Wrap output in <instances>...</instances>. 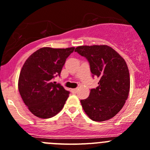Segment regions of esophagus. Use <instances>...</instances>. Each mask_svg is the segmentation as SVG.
Instances as JSON below:
<instances>
[{
    "label": "esophagus",
    "instance_id": "34e87169",
    "mask_svg": "<svg viewBox=\"0 0 150 150\" xmlns=\"http://www.w3.org/2000/svg\"><path fill=\"white\" fill-rule=\"evenodd\" d=\"M71 91L73 93H75L78 91V89L77 88H74V89H71Z\"/></svg>",
    "mask_w": 150,
    "mask_h": 150
}]
</instances>
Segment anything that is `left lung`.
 <instances>
[{
	"mask_svg": "<svg viewBox=\"0 0 150 150\" xmlns=\"http://www.w3.org/2000/svg\"><path fill=\"white\" fill-rule=\"evenodd\" d=\"M75 52L86 57L91 73L100 79L98 87L81 100L91 119L103 122L114 117L124 106L130 90L129 70L125 59L107 45L79 46Z\"/></svg>",
	"mask_w": 150,
	"mask_h": 150,
	"instance_id": "left-lung-1",
	"label": "left lung"
}]
</instances>
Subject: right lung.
Segmentation results:
<instances>
[{"mask_svg":"<svg viewBox=\"0 0 150 150\" xmlns=\"http://www.w3.org/2000/svg\"><path fill=\"white\" fill-rule=\"evenodd\" d=\"M75 47H42L25 60L18 81L19 93L29 111L41 118L53 117L62 110L69 92L53 82L60 75Z\"/></svg>","mask_w":150,"mask_h":150,"instance_id":"right-lung-1","label":"right lung"}]
</instances>
